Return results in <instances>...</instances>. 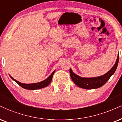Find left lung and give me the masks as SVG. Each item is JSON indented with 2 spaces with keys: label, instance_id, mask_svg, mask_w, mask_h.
Wrapping results in <instances>:
<instances>
[{
  "label": "left lung",
  "instance_id": "obj_1",
  "mask_svg": "<svg viewBox=\"0 0 122 122\" xmlns=\"http://www.w3.org/2000/svg\"><path fill=\"white\" fill-rule=\"evenodd\" d=\"M119 62V55L115 64L107 73L103 76L92 78H84L77 75L70 69V75L71 80L79 87L85 89H94L102 87L107 82L110 78L115 73Z\"/></svg>",
  "mask_w": 122,
  "mask_h": 122
}]
</instances>
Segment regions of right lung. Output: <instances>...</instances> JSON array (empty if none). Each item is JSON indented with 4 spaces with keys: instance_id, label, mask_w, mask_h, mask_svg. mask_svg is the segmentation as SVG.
<instances>
[{
    "instance_id": "right-lung-1",
    "label": "right lung",
    "mask_w": 122,
    "mask_h": 122,
    "mask_svg": "<svg viewBox=\"0 0 122 122\" xmlns=\"http://www.w3.org/2000/svg\"><path fill=\"white\" fill-rule=\"evenodd\" d=\"M56 70L53 71L52 74L50 75L49 77L47 78L46 79H45V80L42 81L41 82H40L37 83H29V84H27V83H23L17 81L16 80H15L14 78H12L11 76L10 75V77L13 80L16 82L17 84L20 85L21 87L24 88V89H28V90H37V89H41V88H44L46 87L47 86L49 85V83L51 82L53 78V76L54 73H55Z\"/></svg>"
}]
</instances>
